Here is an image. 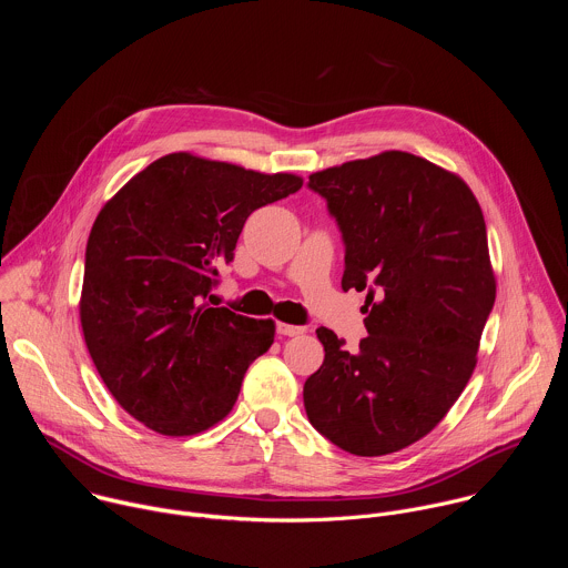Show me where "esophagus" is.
Listing matches in <instances>:
<instances>
[{
    "instance_id": "1",
    "label": "esophagus",
    "mask_w": 568,
    "mask_h": 568,
    "mask_svg": "<svg viewBox=\"0 0 568 568\" xmlns=\"http://www.w3.org/2000/svg\"><path fill=\"white\" fill-rule=\"evenodd\" d=\"M276 333L283 335V337H298V335L305 333V328H301V326H290V323H278Z\"/></svg>"
}]
</instances>
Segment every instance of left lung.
Returning <instances> with one entry per match:
<instances>
[{
    "mask_svg": "<svg viewBox=\"0 0 568 568\" xmlns=\"http://www.w3.org/2000/svg\"><path fill=\"white\" fill-rule=\"evenodd\" d=\"M344 245V292L368 290V337L326 351L305 379L312 427L355 456H384L427 436L469 382L497 281L483 211L469 186L402 150L310 175Z\"/></svg>",
    "mask_w": 568,
    "mask_h": 568,
    "instance_id": "1",
    "label": "left lung"
}]
</instances>
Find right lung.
Listing matches in <instances>:
<instances>
[{
    "instance_id": "add662e5",
    "label": "right lung",
    "mask_w": 568,
    "mask_h": 568,
    "mask_svg": "<svg viewBox=\"0 0 568 568\" xmlns=\"http://www.w3.org/2000/svg\"><path fill=\"white\" fill-rule=\"evenodd\" d=\"M301 186L298 175L173 152L101 209L85 252L80 326L108 390L148 429L195 436L233 409L276 326L206 298L247 217Z\"/></svg>"
}]
</instances>
